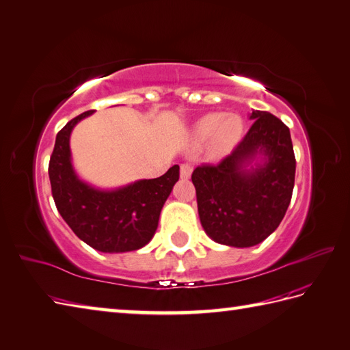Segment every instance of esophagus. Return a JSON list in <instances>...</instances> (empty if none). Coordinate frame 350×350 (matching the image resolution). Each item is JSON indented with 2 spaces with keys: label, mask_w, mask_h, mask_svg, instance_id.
Wrapping results in <instances>:
<instances>
[{
  "label": "esophagus",
  "mask_w": 350,
  "mask_h": 350,
  "mask_svg": "<svg viewBox=\"0 0 350 350\" xmlns=\"http://www.w3.org/2000/svg\"><path fill=\"white\" fill-rule=\"evenodd\" d=\"M191 172H193V166L190 163H183L181 165V178L183 179L190 178Z\"/></svg>",
  "instance_id": "1"
}]
</instances>
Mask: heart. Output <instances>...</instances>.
<instances>
[{
  "mask_svg": "<svg viewBox=\"0 0 350 350\" xmlns=\"http://www.w3.org/2000/svg\"><path fill=\"white\" fill-rule=\"evenodd\" d=\"M197 138H212V150L215 154H222L231 150L243 134V119L239 115L209 113L196 124Z\"/></svg>",
  "mask_w": 350,
  "mask_h": 350,
  "instance_id": "1",
  "label": "heart"
}]
</instances>
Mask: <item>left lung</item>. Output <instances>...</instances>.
Segmentation results:
<instances>
[{
    "label": "left lung",
    "mask_w": 350,
    "mask_h": 350,
    "mask_svg": "<svg viewBox=\"0 0 350 350\" xmlns=\"http://www.w3.org/2000/svg\"><path fill=\"white\" fill-rule=\"evenodd\" d=\"M250 119L253 125L231 154L197 166L191 175L206 234L232 247H250L275 231L295 187L296 157L287 125L262 110H253ZM258 154L266 162L245 172V163Z\"/></svg>",
    "instance_id": "1"
}]
</instances>
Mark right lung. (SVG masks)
<instances>
[{"mask_svg": "<svg viewBox=\"0 0 350 350\" xmlns=\"http://www.w3.org/2000/svg\"><path fill=\"white\" fill-rule=\"evenodd\" d=\"M94 110L68 122L55 137L49 175L55 207L78 237L105 253L138 250L157 230L160 211L179 179V166L154 179H141L115 191H100L82 183L70 163L73 126Z\"/></svg>", "mask_w": 350, "mask_h": 350, "instance_id": "right-lung-1", "label": "right lung"}]
</instances>
